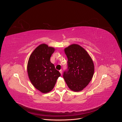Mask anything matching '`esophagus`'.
<instances>
[{"mask_svg": "<svg viewBox=\"0 0 122 122\" xmlns=\"http://www.w3.org/2000/svg\"><path fill=\"white\" fill-rule=\"evenodd\" d=\"M60 73H61V75H62V70H60Z\"/></svg>", "mask_w": 122, "mask_h": 122, "instance_id": "obj_1", "label": "esophagus"}]
</instances>
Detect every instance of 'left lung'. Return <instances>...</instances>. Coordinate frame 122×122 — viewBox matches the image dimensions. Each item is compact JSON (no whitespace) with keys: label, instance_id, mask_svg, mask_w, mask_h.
Wrapping results in <instances>:
<instances>
[{"label":"left lung","instance_id":"8db88e82","mask_svg":"<svg viewBox=\"0 0 122 122\" xmlns=\"http://www.w3.org/2000/svg\"><path fill=\"white\" fill-rule=\"evenodd\" d=\"M64 51L68 58V70L64 72V78L70 90L81 91L93 78V61L87 51L78 44H72Z\"/></svg>","mask_w":122,"mask_h":122}]
</instances>
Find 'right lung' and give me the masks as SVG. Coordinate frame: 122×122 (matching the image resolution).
Returning a JSON list of instances; mask_svg holds the SVG:
<instances>
[{"label":"right lung","mask_w":122,"mask_h":122,"mask_svg":"<svg viewBox=\"0 0 122 122\" xmlns=\"http://www.w3.org/2000/svg\"><path fill=\"white\" fill-rule=\"evenodd\" d=\"M55 51L47 44L39 45L30 54L27 63L29 79L34 87L42 93L53 90L61 73L50 61V57Z\"/></svg>","instance_id":"add662e5"}]
</instances>
